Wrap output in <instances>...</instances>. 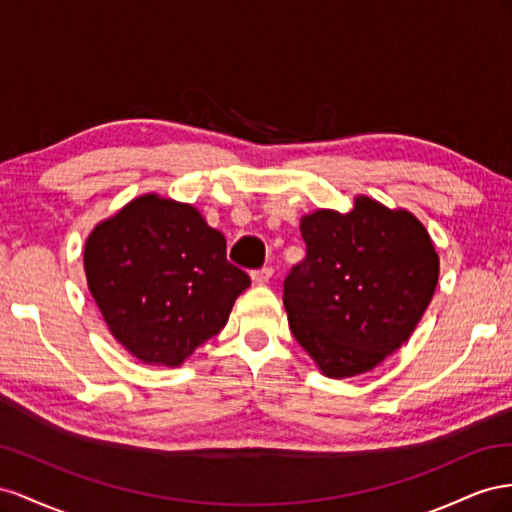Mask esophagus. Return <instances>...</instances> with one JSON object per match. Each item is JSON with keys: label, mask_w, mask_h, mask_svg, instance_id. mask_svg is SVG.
Here are the masks:
<instances>
[{"label": "esophagus", "mask_w": 512, "mask_h": 512, "mask_svg": "<svg viewBox=\"0 0 512 512\" xmlns=\"http://www.w3.org/2000/svg\"><path fill=\"white\" fill-rule=\"evenodd\" d=\"M272 274H274V270L270 266H266V268H261V270H255L251 274V279H253L255 285H266L272 279Z\"/></svg>", "instance_id": "esophagus-1"}]
</instances>
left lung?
Instances as JSON below:
<instances>
[{"label":"left lung","mask_w":512,"mask_h":512,"mask_svg":"<svg viewBox=\"0 0 512 512\" xmlns=\"http://www.w3.org/2000/svg\"><path fill=\"white\" fill-rule=\"evenodd\" d=\"M300 233L306 257L283 296L291 332L326 377L375 369L433 300L440 257L427 227L410 210L356 195L349 212L304 214Z\"/></svg>","instance_id":"8db88e82"}]
</instances>
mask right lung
<instances>
[{
	"instance_id": "obj_1",
	"label": "right lung",
	"mask_w": 512,
	"mask_h": 512,
	"mask_svg": "<svg viewBox=\"0 0 512 512\" xmlns=\"http://www.w3.org/2000/svg\"><path fill=\"white\" fill-rule=\"evenodd\" d=\"M90 294L113 339L145 364L180 367L227 324L251 285L227 240L191 206L158 193L100 221L83 248Z\"/></svg>"
}]
</instances>
